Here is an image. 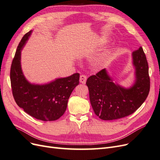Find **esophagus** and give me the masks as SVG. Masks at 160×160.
<instances>
[{
    "mask_svg": "<svg viewBox=\"0 0 160 160\" xmlns=\"http://www.w3.org/2000/svg\"><path fill=\"white\" fill-rule=\"evenodd\" d=\"M80 83H83V84H85L86 83V81H87V77L84 75H81L80 76Z\"/></svg>",
    "mask_w": 160,
    "mask_h": 160,
    "instance_id": "esophagus-1",
    "label": "esophagus"
}]
</instances>
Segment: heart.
<instances>
[{"label":"heart","mask_w":160,"mask_h":160,"mask_svg":"<svg viewBox=\"0 0 160 160\" xmlns=\"http://www.w3.org/2000/svg\"><path fill=\"white\" fill-rule=\"evenodd\" d=\"M106 57V55H103L99 56L98 59H96L95 60V65L97 66H99L100 65H101V63L103 62V61L105 60V58Z\"/></svg>","instance_id":"heart-1"}]
</instances>
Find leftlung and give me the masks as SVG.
I'll return each mask as SVG.
<instances>
[{
    "instance_id": "obj_1",
    "label": "left lung",
    "mask_w": 160,
    "mask_h": 160,
    "mask_svg": "<svg viewBox=\"0 0 160 160\" xmlns=\"http://www.w3.org/2000/svg\"><path fill=\"white\" fill-rule=\"evenodd\" d=\"M132 59L135 81L129 88L114 83L105 69L87 80L91 106L100 119L114 120L126 117L134 113L148 98L150 89L149 67L142 47L133 52Z\"/></svg>"
}]
</instances>
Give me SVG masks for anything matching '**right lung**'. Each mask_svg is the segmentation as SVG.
Segmentation results:
<instances>
[{
  "instance_id": "obj_1",
  "label": "right lung",
  "mask_w": 160,
  "mask_h": 160,
  "mask_svg": "<svg viewBox=\"0 0 160 160\" xmlns=\"http://www.w3.org/2000/svg\"><path fill=\"white\" fill-rule=\"evenodd\" d=\"M32 31L26 33L19 42L11 67V83L14 101L27 113L45 122L55 121L65 112L68 99L79 83L77 72L45 85L31 84L21 69V53Z\"/></svg>"
}]
</instances>
